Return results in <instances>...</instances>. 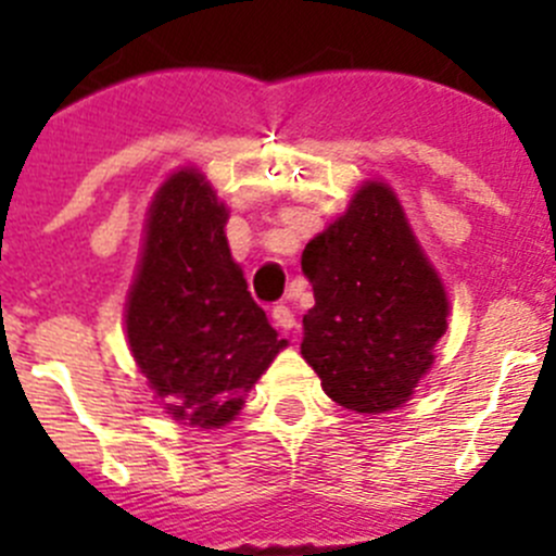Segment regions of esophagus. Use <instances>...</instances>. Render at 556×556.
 <instances>
[{
    "label": "esophagus",
    "instance_id": "1",
    "mask_svg": "<svg viewBox=\"0 0 556 556\" xmlns=\"http://www.w3.org/2000/svg\"><path fill=\"white\" fill-rule=\"evenodd\" d=\"M271 317H274V323H277V328H282V330H293L295 328V314L290 312V306H285V304L274 306Z\"/></svg>",
    "mask_w": 556,
    "mask_h": 556
}]
</instances>
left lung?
Masks as SVG:
<instances>
[{
  "instance_id": "1",
  "label": "left lung",
  "mask_w": 556,
  "mask_h": 556,
  "mask_svg": "<svg viewBox=\"0 0 556 556\" xmlns=\"http://www.w3.org/2000/svg\"><path fill=\"white\" fill-rule=\"evenodd\" d=\"M301 268L314 290L301 355L325 395L357 414L403 406L433 366L450 299L390 185H363Z\"/></svg>"
}]
</instances>
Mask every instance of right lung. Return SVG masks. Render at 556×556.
Returning a JSON list of instances; mask_svg holds the SVG:
<instances>
[{
	"mask_svg": "<svg viewBox=\"0 0 556 556\" xmlns=\"http://www.w3.org/2000/svg\"><path fill=\"white\" fill-rule=\"evenodd\" d=\"M228 210L199 169L174 172L144 220L126 336L166 414L223 428L288 341L252 301L226 239Z\"/></svg>",
	"mask_w": 556,
	"mask_h": 556,
	"instance_id": "1",
	"label": "right lung"
}]
</instances>
